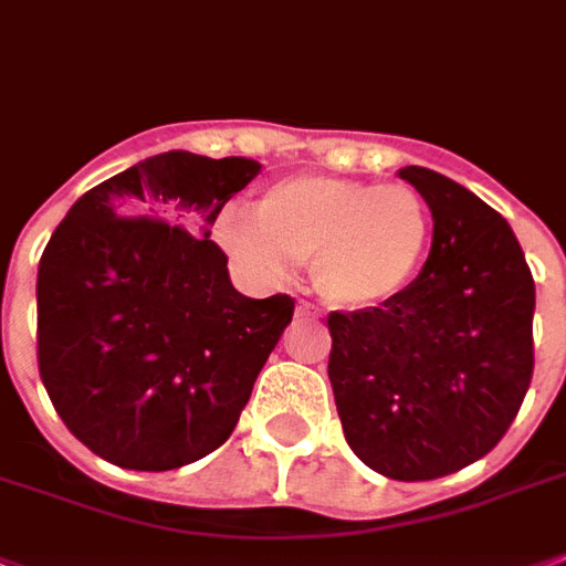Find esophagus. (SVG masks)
I'll return each mask as SVG.
<instances>
[{
	"label": "esophagus",
	"instance_id": "esophagus-1",
	"mask_svg": "<svg viewBox=\"0 0 566 566\" xmlns=\"http://www.w3.org/2000/svg\"><path fill=\"white\" fill-rule=\"evenodd\" d=\"M296 316L298 319H316V311L307 302H298L296 305Z\"/></svg>",
	"mask_w": 566,
	"mask_h": 566
}]
</instances>
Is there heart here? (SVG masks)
Masks as SVG:
<instances>
[{
	"mask_svg": "<svg viewBox=\"0 0 566 566\" xmlns=\"http://www.w3.org/2000/svg\"><path fill=\"white\" fill-rule=\"evenodd\" d=\"M433 232L430 209L410 186L343 177H291L270 186L255 218L227 211L223 250L264 282H284L311 261L316 293L337 307H375L410 284Z\"/></svg>",
	"mask_w": 566,
	"mask_h": 566,
	"instance_id": "heart-1",
	"label": "heart"
}]
</instances>
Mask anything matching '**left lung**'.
<instances>
[{"label": "left lung", "instance_id": "8db88e82", "mask_svg": "<svg viewBox=\"0 0 566 566\" xmlns=\"http://www.w3.org/2000/svg\"><path fill=\"white\" fill-rule=\"evenodd\" d=\"M398 177L430 206V255L398 296L328 316V378L357 457L418 482L506 436L535 366V282L506 218L474 191L418 165Z\"/></svg>", "mask_w": 566, "mask_h": 566}]
</instances>
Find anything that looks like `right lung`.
<instances>
[{
    "mask_svg": "<svg viewBox=\"0 0 566 566\" xmlns=\"http://www.w3.org/2000/svg\"><path fill=\"white\" fill-rule=\"evenodd\" d=\"M247 156L168 150L90 188L36 273V360L63 424L101 459L171 471L227 442L293 319L232 287L209 241L259 177Z\"/></svg>",
    "mask_w": 566,
    "mask_h": 566,
    "instance_id": "obj_1",
    "label": "right lung"
}]
</instances>
